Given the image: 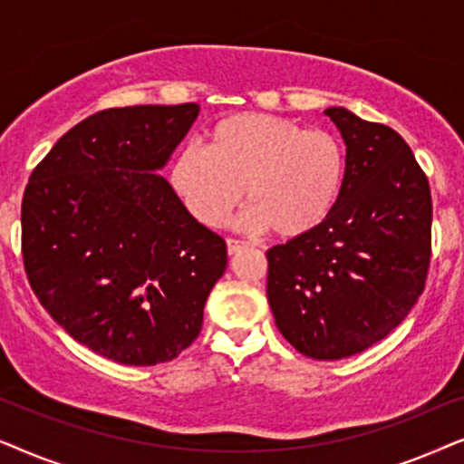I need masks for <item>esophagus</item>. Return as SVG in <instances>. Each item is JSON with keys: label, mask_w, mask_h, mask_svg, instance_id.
<instances>
[{"label": "esophagus", "mask_w": 464, "mask_h": 464, "mask_svg": "<svg viewBox=\"0 0 464 464\" xmlns=\"http://www.w3.org/2000/svg\"><path fill=\"white\" fill-rule=\"evenodd\" d=\"M226 245H227V253H230V256H234V253H238L240 249H245L246 245V240H238V238H227L226 240Z\"/></svg>", "instance_id": "esophagus-1"}]
</instances>
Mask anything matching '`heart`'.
I'll return each instance as SVG.
<instances>
[{"mask_svg":"<svg viewBox=\"0 0 464 464\" xmlns=\"http://www.w3.org/2000/svg\"><path fill=\"white\" fill-rule=\"evenodd\" d=\"M346 154L327 130H306L270 113H234L208 132V148L186 143L170 186L200 224L218 227L251 202V226L300 238L325 224L340 198Z\"/></svg>","mask_w":464,"mask_h":464,"instance_id":"1","label":"heart"}]
</instances>
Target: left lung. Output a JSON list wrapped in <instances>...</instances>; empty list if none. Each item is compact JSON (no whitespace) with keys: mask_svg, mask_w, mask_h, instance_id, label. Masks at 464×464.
<instances>
[{"mask_svg":"<svg viewBox=\"0 0 464 464\" xmlns=\"http://www.w3.org/2000/svg\"><path fill=\"white\" fill-rule=\"evenodd\" d=\"M325 113L346 143L340 198L325 224L266 257L278 332L306 357L335 361L386 338L422 295L433 202L399 132L344 107Z\"/></svg>","mask_w":464,"mask_h":464,"instance_id":"8db88e82","label":"left lung"}]
</instances>
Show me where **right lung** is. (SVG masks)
<instances>
[{"instance_id":"1","label":"right lung","mask_w":464,"mask_h":464,"mask_svg":"<svg viewBox=\"0 0 464 464\" xmlns=\"http://www.w3.org/2000/svg\"><path fill=\"white\" fill-rule=\"evenodd\" d=\"M198 111L183 103L92 113L24 188L31 289L73 340L116 363L156 365L186 351L226 270V240L158 175Z\"/></svg>"}]
</instances>
